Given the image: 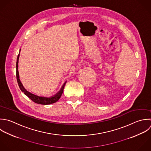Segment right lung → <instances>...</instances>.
<instances>
[{
  "instance_id": "1",
  "label": "right lung",
  "mask_w": 151,
  "mask_h": 151,
  "mask_svg": "<svg viewBox=\"0 0 151 151\" xmlns=\"http://www.w3.org/2000/svg\"><path fill=\"white\" fill-rule=\"evenodd\" d=\"M19 54L17 56V62H16V78H17V83L18 85L20 88V89L21 90V91L22 92H23L24 93V95H26L28 98H29L32 101H33L34 102L38 104H41V105H49L51 104H53L56 102H57L60 98L61 97L62 93L63 92V89L65 87V85L66 84V82L63 84V86L62 87L60 91L56 93L55 96H53V97L51 98H46V97H40L36 95H35L29 92H27L23 86L22 83L20 81L19 79V72H18V60H19Z\"/></svg>"
}]
</instances>
